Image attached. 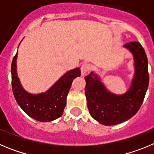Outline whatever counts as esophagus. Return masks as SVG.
Instances as JSON below:
<instances>
[{
	"label": "esophagus",
	"instance_id": "34e87169",
	"mask_svg": "<svg viewBox=\"0 0 154 154\" xmlns=\"http://www.w3.org/2000/svg\"><path fill=\"white\" fill-rule=\"evenodd\" d=\"M91 69V66L89 64H87V63H84L81 66V73H82V75H85Z\"/></svg>",
	"mask_w": 154,
	"mask_h": 154
}]
</instances>
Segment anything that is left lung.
I'll return each instance as SVG.
<instances>
[{
    "instance_id": "obj_1",
    "label": "left lung",
    "mask_w": 154,
    "mask_h": 154,
    "mask_svg": "<svg viewBox=\"0 0 154 154\" xmlns=\"http://www.w3.org/2000/svg\"><path fill=\"white\" fill-rule=\"evenodd\" d=\"M123 47L133 55L135 68L127 92L123 95L109 92L93 72L85 77V93L89 113L106 126L119 124L133 117L140 108L149 85L148 60L143 48L138 42H128Z\"/></svg>"
}]
</instances>
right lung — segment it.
<instances>
[{
	"label": "right lung",
	"instance_id": "obj_1",
	"mask_svg": "<svg viewBox=\"0 0 154 154\" xmlns=\"http://www.w3.org/2000/svg\"><path fill=\"white\" fill-rule=\"evenodd\" d=\"M17 51L11 64V84L19 106L29 116L40 122H50L60 117L66 105L72 82L81 75L79 68L67 72L45 92L31 94L24 90L17 77Z\"/></svg>",
	"mask_w": 154,
	"mask_h": 154
}]
</instances>
